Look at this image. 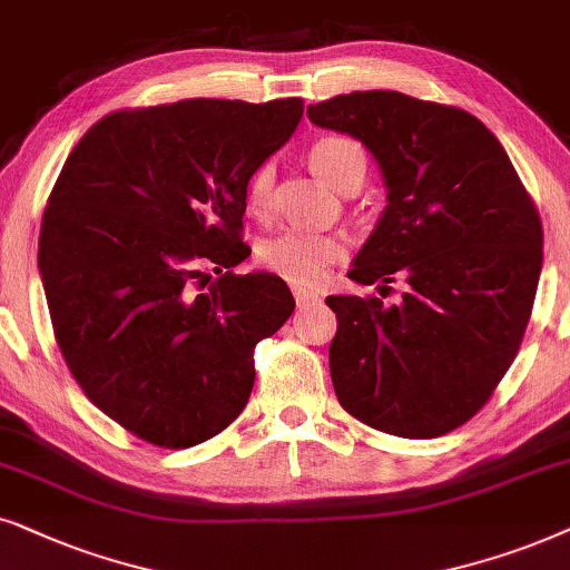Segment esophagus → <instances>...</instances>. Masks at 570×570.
<instances>
[{
    "label": "esophagus",
    "instance_id": "1",
    "mask_svg": "<svg viewBox=\"0 0 570 570\" xmlns=\"http://www.w3.org/2000/svg\"><path fill=\"white\" fill-rule=\"evenodd\" d=\"M294 299H297V307H309L321 302V294L313 289H302V286H294Z\"/></svg>",
    "mask_w": 570,
    "mask_h": 570
}]
</instances>
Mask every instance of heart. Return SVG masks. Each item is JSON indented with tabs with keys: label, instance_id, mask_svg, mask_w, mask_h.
Listing matches in <instances>:
<instances>
[{
	"label": "heart",
	"instance_id": "b5f03b06",
	"mask_svg": "<svg viewBox=\"0 0 570 570\" xmlns=\"http://www.w3.org/2000/svg\"><path fill=\"white\" fill-rule=\"evenodd\" d=\"M307 164L317 177H323L336 189H356L367 171L364 148L344 135H325L317 138L307 150ZM273 181L276 169L271 161H263L247 179V208L249 214L265 216L271 210ZM346 253V242L338 234L309 232V229H284L273 237H265L257 245V261L263 268L286 278L297 286H317L333 263H338Z\"/></svg>",
	"mask_w": 570,
	"mask_h": 570
}]
</instances>
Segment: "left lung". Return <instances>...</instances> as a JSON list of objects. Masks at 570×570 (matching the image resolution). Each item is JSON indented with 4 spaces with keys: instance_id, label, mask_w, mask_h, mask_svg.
I'll return each mask as SVG.
<instances>
[{
    "instance_id": "obj_1",
    "label": "left lung",
    "mask_w": 570,
    "mask_h": 570,
    "mask_svg": "<svg viewBox=\"0 0 570 570\" xmlns=\"http://www.w3.org/2000/svg\"><path fill=\"white\" fill-rule=\"evenodd\" d=\"M377 158L389 208L348 278L391 289L328 297L338 404L399 438H438L488 404L519 354L542 271V222L511 158L480 119L399 90H354L307 106Z\"/></svg>"
}]
</instances>
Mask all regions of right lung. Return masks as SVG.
<instances>
[{"label": "right lung", "mask_w": 570, "mask_h": 570, "mask_svg": "<svg viewBox=\"0 0 570 570\" xmlns=\"http://www.w3.org/2000/svg\"><path fill=\"white\" fill-rule=\"evenodd\" d=\"M302 111V98L111 111L51 189L38 268L59 352L106 416L158 449L229 428L253 393L257 341L294 313L278 276L232 268L249 255V174Z\"/></svg>", "instance_id": "right-lung-1"}]
</instances>
